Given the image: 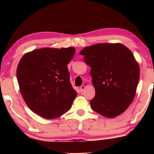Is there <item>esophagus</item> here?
Wrapping results in <instances>:
<instances>
[{
  "label": "esophagus",
  "instance_id": "obj_1",
  "mask_svg": "<svg viewBox=\"0 0 154 154\" xmlns=\"http://www.w3.org/2000/svg\"><path fill=\"white\" fill-rule=\"evenodd\" d=\"M85 85L80 86V88H79V91H80L81 93H82V92H83V91H84V90H85Z\"/></svg>",
  "mask_w": 154,
  "mask_h": 154
}]
</instances>
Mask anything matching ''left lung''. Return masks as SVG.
<instances>
[{
    "mask_svg": "<svg viewBox=\"0 0 154 154\" xmlns=\"http://www.w3.org/2000/svg\"><path fill=\"white\" fill-rule=\"evenodd\" d=\"M91 67L95 95L91 109L100 115L114 118L133 101L140 78V67L130 49L121 43H98L79 52Z\"/></svg>",
    "mask_w": 154,
    "mask_h": 154,
    "instance_id": "left-lung-1",
    "label": "left lung"
}]
</instances>
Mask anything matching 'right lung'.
I'll use <instances>...</instances> for the list:
<instances>
[{"label":"right lung","mask_w":154,"mask_h":154,"mask_svg":"<svg viewBox=\"0 0 154 154\" xmlns=\"http://www.w3.org/2000/svg\"><path fill=\"white\" fill-rule=\"evenodd\" d=\"M75 53L74 47L43 48L26 53L19 61L17 77L21 94L41 117L55 119L71 109L77 94L67 64Z\"/></svg>","instance_id":"obj_1"}]
</instances>
